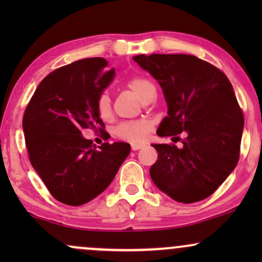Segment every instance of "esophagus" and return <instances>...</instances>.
Returning <instances> with one entry per match:
<instances>
[{"mask_svg":"<svg viewBox=\"0 0 262 262\" xmlns=\"http://www.w3.org/2000/svg\"><path fill=\"white\" fill-rule=\"evenodd\" d=\"M144 146H145V144H143V143H133L132 144V150L137 151V150L144 148Z\"/></svg>","mask_w":262,"mask_h":262,"instance_id":"esophagus-1","label":"esophagus"}]
</instances>
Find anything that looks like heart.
Segmentation results:
<instances>
[{
  "label": "heart",
  "instance_id": "1",
  "mask_svg": "<svg viewBox=\"0 0 262 262\" xmlns=\"http://www.w3.org/2000/svg\"><path fill=\"white\" fill-rule=\"evenodd\" d=\"M127 86L143 101L148 97L150 93L155 92V87L151 81L141 76H135L129 79L127 81ZM97 112L102 119H108L111 117L112 106H111L110 95L107 92H102L100 97H98ZM152 125H154V123L146 117L132 119V121H124L117 125L116 135L123 140L140 141L149 134Z\"/></svg>",
  "mask_w": 262,
  "mask_h": 262
}]
</instances>
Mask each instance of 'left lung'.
I'll return each mask as SVG.
<instances>
[{
  "instance_id": "obj_1",
  "label": "left lung",
  "mask_w": 262,
  "mask_h": 262,
  "mask_svg": "<svg viewBox=\"0 0 262 262\" xmlns=\"http://www.w3.org/2000/svg\"><path fill=\"white\" fill-rule=\"evenodd\" d=\"M133 60L158 80L166 100L167 117L156 134L179 138L186 133L182 148L152 144L159 152L150 167L152 181L177 202L209 197L239 161L244 114L230 81L193 55L151 54Z\"/></svg>"
}]
</instances>
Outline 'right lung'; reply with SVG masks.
<instances>
[{
    "instance_id": "add662e5",
    "label": "right lung",
    "mask_w": 262,
    "mask_h": 262,
    "mask_svg": "<svg viewBox=\"0 0 262 262\" xmlns=\"http://www.w3.org/2000/svg\"><path fill=\"white\" fill-rule=\"evenodd\" d=\"M103 58L77 60L39 83L23 116L29 160L50 194L81 206L102 193L130 152L128 143L96 148L83 129L104 132L97 100L114 77Z\"/></svg>"
}]
</instances>
